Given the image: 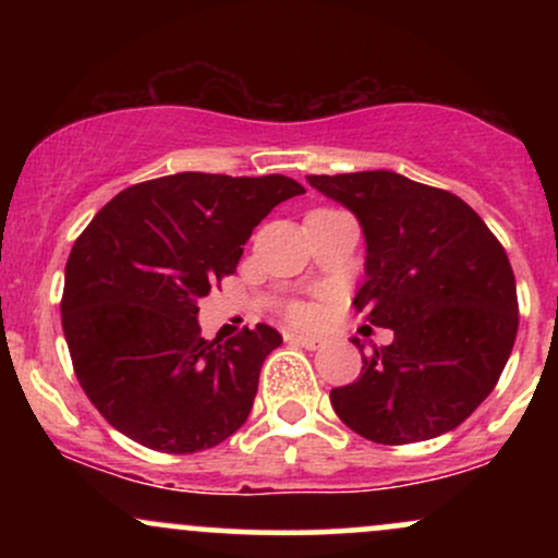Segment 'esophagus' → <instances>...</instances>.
<instances>
[{"label": "esophagus", "instance_id": "esophagus-1", "mask_svg": "<svg viewBox=\"0 0 558 558\" xmlns=\"http://www.w3.org/2000/svg\"><path fill=\"white\" fill-rule=\"evenodd\" d=\"M286 341L293 343V345H304V349H319V345H323V341H319V338L304 336V332H288Z\"/></svg>", "mask_w": 558, "mask_h": 558}]
</instances>
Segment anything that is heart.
I'll return each instance as SVG.
<instances>
[{
  "mask_svg": "<svg viewBox=\"0 0 558 558\" xmlns=\"http://www.w3.org/2000/svg\"><path fill=\"white\" fill-rule=\"evenodd\" d=\"M296 317H299V319H312L315 315H312L310 310H296Z\"/></svg>",
  "mask_w": 558,
  "mask_h": 558,
  "instance_id": "b5f03b06",
  "label": "heart"
}]
</instances>
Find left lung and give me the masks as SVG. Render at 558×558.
<instances>
[{"instance_id": "obj_1", "label": "left lung", "mask_w": 558, "mask_h": 558, "mask_svg": "<svg viewBox=\"0 0 558 558\" xmlns=\"http://www.w3.org/2000/svg\"><path fill=\"white\" fill-rule=\"evenodd\" d=\"M306 181L360 220L367 257L354 304L375 328L393 330L390 345L364 356L354 383L330 390L332 409L386 446L453 430L496 388L517 338V283L504 246L470 204L401 172Z\"/></svg>"}]
</instances>
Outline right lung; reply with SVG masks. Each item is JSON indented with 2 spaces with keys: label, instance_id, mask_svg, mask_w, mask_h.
<instances>
[{
  "label": "right lung",
  "instance_id": "add662e5",
  "mask_svg": "<svg viewBox=\"0 0 558 558\" xmlns=\"http://www.w3.org/2000/svg\"><path fill=\"white\" fill-rule=\"evenodd\" d=\"M304 185L286 175L175 172L120 191L73 243L62 330L81 388L114 430L194 453L246 422L270 325L220 343L198 336L196 301L235 272L252 230Z\"/></svg>",
  "mask_w": 558,
  "mask_h": 558
}]
</instances>
